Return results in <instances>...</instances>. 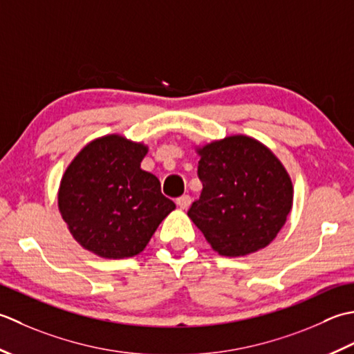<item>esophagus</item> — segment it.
Masks as SVG:
<instances>
[{
	"instance_id": "34e87169",
	"label": "esophagus",
	"mask_w": 354,
	"mask_h": 354,
	"mask_svg": "<svg viewBox=\"0 0 354 354\" xmlns=\"http://www.w3.org/2000/svg\"><path fill=\"white\" fill-rule=\"evenodd\" d=\"M176 203L180 209H187L191 205V197L189 196H182L176 200Z\"/></svg>"
}]
</instances>
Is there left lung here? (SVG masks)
Returning <instances> with one entry per match:
<instances>
[{"label":"left lung","instance_id":"obj_1","mask_svg":"<svg viewBox=\"0 0 354 354\" xmlns=\"http://www.w3.org/2000/svg\"><path fill=\"white\" fill-rule=\"evenodd\" d=\"M201 196L187 211L223 257L264 249L283 229L293 185L277 156L254 137L236 134L197 148Z\"/></svg>","mask_w":354,"mask_h":354}]
</instances>
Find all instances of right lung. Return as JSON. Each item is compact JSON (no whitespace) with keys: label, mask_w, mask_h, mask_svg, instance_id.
Segmentation results:
<instances>
[{"label":"right lung","mask_w":354,"mask_h":354,"mask_svg":"<svg viewBox=\"0 0 354 354\" xmlns=\"http://www.w3.org/2000/svg\"><path fill=\"white\" fill-rule=\"evenodd\" d=\"M143 143L108 134L79 151L61 178L57 207L70 234L102 258H129L147 248L176 209L160 182L140 168Z\"/></svg>","instance_id":"obj_1"}]
</instances>
